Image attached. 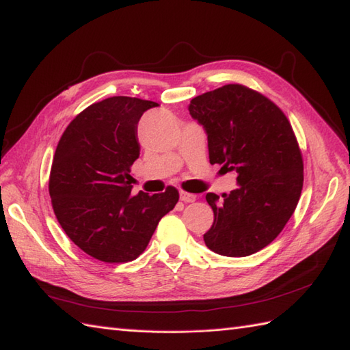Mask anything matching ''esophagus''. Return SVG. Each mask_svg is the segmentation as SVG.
Wrapping results in <instances>:
<instances>
[{"label":"esophagus","instance_id":"1","mask_svg":"<svg viewBox=\"0 0 350 350\" xmlns=\"http://www.w3.org/2000/svg\"><path fill=\"white\" fill-rule=\"evenodd\" d=\"M180 200L183 202H193L195 200H197V195L189 193V192H186V191H180Z\"/></svg>","mask_w":350,"mask_h":350}]
</instances>
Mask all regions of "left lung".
I'll list each match as a JSON object with an SVG mask.
<instances>
[{"mask_svg": "<svg viewBox=\"0 0 350 350\" xmlns=\"http://www.w3.org/2000/svg\"><path fill=\"white\" fill-rule=\"evenodd\" d=\"M189 113L204 126L210 164L237 173L239 188L208 192L215 221L206 246L224 256H249L278 237L303 189V155L288 118L254 89L225 85L195 96Z\"/></svg>", "mask_w": 350, "mask_h": 350, "instance_id": "1", "label": "left lung"}]
</instances>
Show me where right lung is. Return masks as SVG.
Here are the masks:
<instances>
[{
	"instance_id": "obj_1",
	"label": "right lung",
	"mask_w": 350,
	"mask_h": 350,
	"mask_svg": "<svg viewBox=\"0 0 350 350\" xmlns=\"http://www.w3.org/2000/svg\"><path fill=\"white\" fill-rule=\"evenodd\" d=\"M157 103L110 96L70 122L56 146L49 193L65 234L103 262L134 261L148 247L178 191L131 193V165L140 155L137 124Z\"/></svg>"
}]
</instances>
